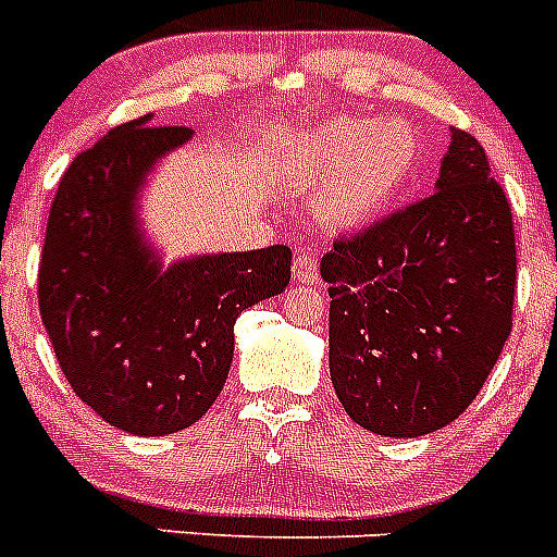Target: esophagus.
<instances>
[{
  "instance_id": "esophagus-1",
  "label": "esophagus",
  "mask_w": 557,
  "mask_h": 557,
  "mask_svg": "<svg viewBox=\"0 0 557 557\" xmlns=\"http://www.w3.org/2000/svg\"><path fill=\"white\" fill-rule=\"evenodd\" d=\"M293 278L301 284L321 282V268H318V259H314L309 250H301V253L293 259Z\"/></svg>"
}]
</instances>
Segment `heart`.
<instances>
[{
	"label": "heart",
	"mask_w": 557,
	"mask_h": 557,
	"mask_svg": "<svg viewBox=\"0 0 557 557\" xmlns=\"http://www.w3.org/2000/svg\"><path fill=\"white\" fill-rule=\"evenodd\" d=\"M295 175L318 186L314 211L329 225H366L385 214L416 178L421 141L401 120L334 116L295 141Z\"/></svg>",
	"instance_id": "b5f03b06"
}]
</instances>
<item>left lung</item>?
I'll return each mask as SVG.
<instances>
[{
	"mask_svg": "<svg viewBox=\"0 0 557 557\" xmlns=\"http://www.w3.org/2000/svg\"><path fill=\"white\" fill-rule=\"evenodd\" d=\"M321 275L332 385L359 426L418 437L469 410L516 298L513 211L480 141L451 131L437 191L339 236Z\"/></svg>",
	"mask_w": 557,
	"mask_h": 557,
	"instance_id": "1",
	"label": "left lung"
}]
</instances>
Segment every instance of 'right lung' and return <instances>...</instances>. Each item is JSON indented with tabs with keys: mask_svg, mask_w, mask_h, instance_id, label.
I'll use <instances>...</instances> for the list:
<instances>
[{
	"mask_svg": "<svg viewBox=\"0 0 557 557\" xmlns=\"http://www.w3.org/2000/svg\"><path fill=\"white\" fill-rule=\"evenodd\" d=\"M189 127H113L58 184L38 264V309L72 391L131 435H170L214 405L239 312L289 284L293 250L198 256L161 273L136 228V191Z\"/></svg>",
	"mask_w": 557,
	"mask_h": 557,
	"instance_id": "add662e5",
	"label": "right lung"
}]
</instances>
